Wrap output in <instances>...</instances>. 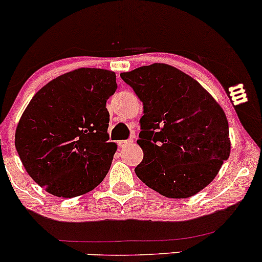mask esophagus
<instances>
[{
    "mask_svg": "<svg viewBox=\"0 0 262 262\" xmlns=\"http://www.w3.org/2000/svg\"><path fill=\"white\" fill-rule=\"evenodd\" d=\"M133 143V139H128V140H122V141H119L118 143V145H119V148H125V146H128V145H130V144Z\"/></svg>",
    "mask_w": 262,
    "mask_h": 262,
    "instance_id": "esophagus-1",
    "label": "esophagus"
}]
</instances>
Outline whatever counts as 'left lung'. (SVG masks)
Instances as JSON below:
<instances>
[{"instance_id": "obj_1", "label": "left lung", "mask_w": 262, "mask_h": 262, "mask_svg": "<svg viewBox=\"0 0 262 262\" xmlns=\"http://www.w3.org/2000/svg\"><path fill=\"white\" fill-rule=\"evenodd\" d=\"M143 102L135 173L169 198H187L208 186L230 154L224 111L196 80L166 64L121 74Z\"/></svg>"}]
</instances>
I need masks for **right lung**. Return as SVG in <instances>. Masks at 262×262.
Listing matches in <instances>:
<instances>
[{"label": "right lung", "instance_id": "right-lung-1", "mask_svg": "<svg viewBox=\"0 0 262 262\" xmlns=\"http://www.w3.org/2000/svg\"><path fill=\"white\" fill-rule=\"evenodd\" d=\"M116 74L82 68L35 93L20 117L14 144L29 176L56 197L91 191L106 177L117 150L107 133L106 102Z\"/></svg>", "mask_w": 262, "mask_h": 262}]
</instances>
